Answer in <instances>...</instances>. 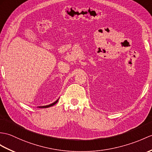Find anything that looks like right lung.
I'll use <instances>...</instances> for the list:
<instances>
[{
    "instance_id": "right-lung-1",
    "label": "right lung",
    "mask_w": 152,
    "mask_h": 152,
    "mask_svg": "<svg viewBox=\"0 0 152 152\" xmlns=\"http://www.w3.org/2000/svg\"><path fill=\"white\" fill-rule=\"evenodd\" d=\"M58 100H59V99H58L56 102H54V103H52V104H50V105H44V106H39L38 107H39V108H47V107H51V106H52V105H55L56 103H57V102H58Z\"/></svg>"
}]
</instances>
